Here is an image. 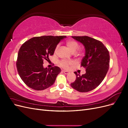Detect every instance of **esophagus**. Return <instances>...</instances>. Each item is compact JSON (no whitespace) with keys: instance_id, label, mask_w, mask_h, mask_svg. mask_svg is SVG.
<instances>
[{"instance_id":"1","label":"esophagus","mask_w":128,"mask_h":128,"mask_svg":"<svg viewBox=\"0 0 128 128\" xmlns=\"http://www.w3.org/2000/svg\"><path fill=\"white\" fill-rule=\"evenodd\" d=\"M63 72L65 74H68L69 73V72L68 71H66V70H63Z\"/></svg>"}]
</instances>
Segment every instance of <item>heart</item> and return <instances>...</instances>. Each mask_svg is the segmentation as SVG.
<instances>
[{
    "label": "heart",
    "mask_w": 128,
    "mask_h": 128,
    "mask_svg": "<svg viewBox=\"0 0 128 128\" xmlns=\"http://www.w3.org/2000/svg\"><path fill=\"white\" fill-rule=\"evenodd\" d=\"M66 44L68 48L70 50V51L72 53H75L77 52V50L79 48V44L78 42H76L75 40H68L66 42ZM58 48V46H56V49H55V52H56ZM73 62L71 61H67V60H62L61 61H60L59 64L60 66L63 67L64 68H68L70 65L72 64Z\"/></svg>",
    "instance_id": "heart-1"
}]
</instances>
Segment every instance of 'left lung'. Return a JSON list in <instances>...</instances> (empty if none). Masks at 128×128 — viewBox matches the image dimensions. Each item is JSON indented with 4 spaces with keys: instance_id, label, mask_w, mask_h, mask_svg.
Segmentation results:
<instances>
[{
    "instance_id": "1",
    "label": "left lung",
    "mask_w": 128,
    "mask_h": 128,
    "mask_svg": "<svg viewBox=\"0 0 128 128\" xmlns=\"http://www.w3.org/2000/svg\"><path fill=\"white\" fill-rule=\"evenodd\" d=\"M84 46L86 54L80 66L86 73L80 75L76 72L75 82L71 86L80 92L90 91L98 86L105 77L110 67V53L102 42L88 36H72Z\"/></svg>"
}]
</instances>
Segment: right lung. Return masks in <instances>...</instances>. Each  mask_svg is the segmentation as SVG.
<instances>
[{
  "label": "right lung",
  "instance_id": "right-lung-1",
  "mask_svg": "<svg viewBox=\"0 0 128 128\" xmlns=\"http://www.w3.org/2000/svg\"><path fill=\"white\" fill-rule=\"evenodd\" d=\"M66 36L34 37L26 41L19 49L16 62L19 76L27 86L35 90H43L54 83L61 69L43 67L44 60L53 55L61 40Z\"/></svg>",
  "mask_w": 128,
  "mask_h": 128
}]
</instances>
